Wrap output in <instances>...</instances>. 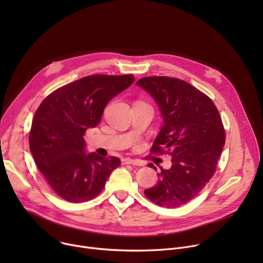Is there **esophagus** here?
<instances>
[{
  "instance_id": "34e87169",
  "label": "esophagus",
  "mask_w": 263,
  "mask_h": 263,
  "mask_svg": "<svg viewBox=\"0 0 263 263\" xmlns=\"http://www.w3.org/2000/svg\"><path fill=\"white\" fill-rule=\"evenodd\" d=\"M125 164H131V165H140V163L134 159H130V158H126L124 160Z\"/></svg>"
}]
</instances>
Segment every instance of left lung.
I'll return each instance as SVG.
<instances>
[{"label": "left lung", "instance_id": "obj_1", "mask_svg": "<svg viewBox=\"0 0 263 263\" xmlns=\"http://www.w3.org/2000/svg\"><path fill=\"white\" fill-rule=\"evenodd\" d=\"M157 103L163 126L151 151L172 156L158 183L144 195L158 206L176 208L189 203L214 175L224 145V129L212 100L183 80L145 77L136 82ZM148 166L156 170L149 163Z\"/></svg>", "mask_w": 263, "mask_h": 263}]
</instances>
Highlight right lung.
I'll use <instances>...</instances> for the list:
<instances>
[{"label":"right lung","mask_w":263,"mask_h":263,"mask_svg":"<svg viewBox=\"0 0 263 263\" xmlns=\"http://www.w3.org/2000/svg\"><path fill=\"white\" fill-rule=\"evenodd\" d=\"M134 82L133 74H92L49 95L37 108L29 134L33 159L51 189L63 200L97 197L121 160L85 152L83 135L101 122L108 102Z\"/></svg>","instance_id":"right-lung-1"}]
</instances>
